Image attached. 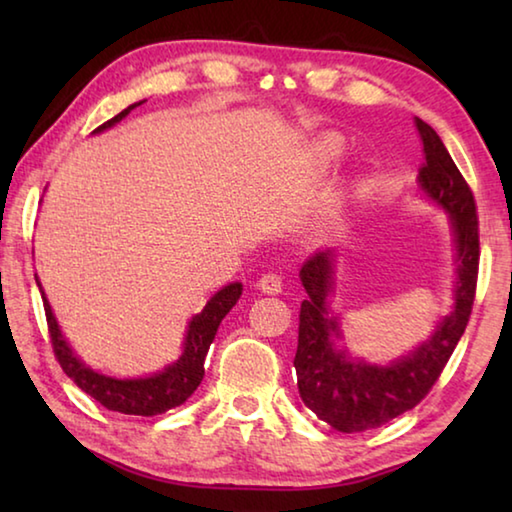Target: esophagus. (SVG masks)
<instances>
[{"instance_id": "34e87169", "label": "esophagus", "mask_w": 512, "mask_h": 512, "mask_svg": "<svg viewBox=\"0 0 512 512\" xmlns=\"http://www.w3.org/2000/svg\"><path fill=\"white\" fill-rule=\"evenodd\" d=\"M257 287L262 289L264 293H271V296H275V293L282 291V277L277 275V273H273V271H268V273H264L262 277H259Z\"/></svg>"}]
</instances>
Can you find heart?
I'll use <instances>...</instances> for the list:
<instances>
[{
  "label": "heart",
  "mask_w": 512,
  "mask_h": 512,
  "mask_svg": "<svg viewBox=\"0 0 512 512\" xmlns=\"http://www.w3.org/2000/svg\"><path fill=\"white\" fill-rule=\"evenodd\" d=\"M323 153H325V155H329V158H332V155L339 153V146H336V142L327 140V142L323 144Z\"/></svg>",
  "instance_id": "obj_1"
}]
</instances>
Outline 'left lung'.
<instances>
[{
	"mask_svg": "<svg viewBox=\"0 0 512 512\" xmlns=\"http://www.w3.org/2000/svg\"><path fill=\"white\" fill-rule=\"evenodd\" d=\"M424 164L418 183L433 203L449 212L456 246L454 311L440 320L429 341L388 366H372L336 348L341 329L327 296L334 287L332 250H318L300 268L307 300L300 305L298 350L293 366L307 409L343 433L375 429L413 409L436 384L461 341L472 314L479 277V219L470 185L429 124L415 117Z\"/></svg>",
	"mask_w": 512,
	"mask_h": 512,
	"instance_id": "left-lung-1",
	"label": "left lung"
}]
</instances>
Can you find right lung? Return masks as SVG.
<instances>
[{"mask_svg": "<svg viewBox=\"0 0 512 512\" xmlns=\"http://www.w3.org/2000/svg\"><path fill=\"white\" fill-rule=\"evenodd\" d=\"M140 103H133V106L121 110L117 117L108 119L106 124H101L94 133H101L106 131V128L115 126L117 121L124 119L128 112H131L135 106H140ZM36 282H38V275H36ZM40 293H42V302H45L51 348H54L56 359L60 363V368L65 370V375L69 379H74V384L79 386L81 391L94 397V400H97L101 406H106L108 411H117L126 415H146V418H149V415H160L187 402V397L196 391L198 384H201L205 375L203 363L207 357V350H210L221 320L232 307L237 305V300L241 296V284L235 282V284H228V287H223L221 291H216L201 314H196L192 320H189L187 336L183 343L185 350L176 363H171V366H167L162 372H155L151 377H140V379L106 377L85 366V363L72 352V348H69L67 341L63 339V334H60L54 311H51L42 287H40Z\"/></svg>", "mask_w": 512, "mask_h": 512, "instance_id": "obj_1", "label": "right lung"}]
</instances>
